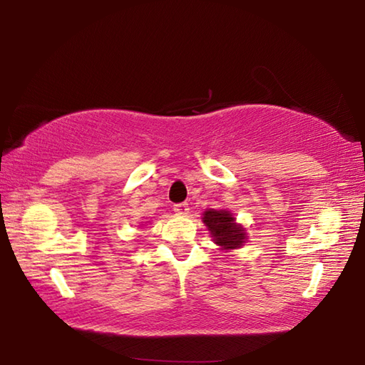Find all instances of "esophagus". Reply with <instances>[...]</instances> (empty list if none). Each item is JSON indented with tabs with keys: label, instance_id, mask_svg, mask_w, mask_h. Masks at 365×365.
Listing matches in <instances>:
<instances>
[{
	"label": "esophagus",
	"instance_id": "esophagus-1",
	"mask_svg": "<svg viewBox=\"0 0 365 365\" xmlns=\"http://www.w3.org/2000/svg\"><path fill=\"white\" fill-rule=\"evenodd\" d=\"M174 211H175L177 214L185 215V214H188L190 207H188L187 202H178V205H175V206H174Z\"/></svg>",
	"mask_w": 365,
	"mask_h": 365
}]
</instances>
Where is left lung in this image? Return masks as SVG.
<instances>
[{"instance_id":"left-lung-1","label":"left lung","mask_w":365,"mask_h":365,"mask_svg":"<svg viewBox=\"0 0 365 365\" xmlns=\"http://www.w3.org/2000/svg\"><path fill=\"white\" fill-rule=\"evenodd\" d=\"M202 222H205L207 230L212 235V242L219 245L222 250H237L242 248L246 242L245 228L235 222V217L230 211L225 209H207L202 214Z\"/></svg>"}]
</instances>
